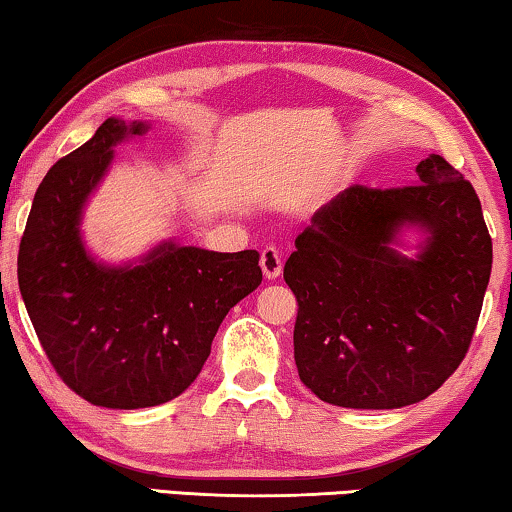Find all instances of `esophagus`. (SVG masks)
Listing matches in <instances>:
<instances>
[{"label": "esophagus", "mask_w": 512, "mask_h": 512, "mask_svg": "<svg viewBox=\"0 0 512 512\" xmlns=\"http://www.w3.org/2000/svg\"><path fill=\"white\" fill-rule=\"evenodd\" d=\"M281 268H284V263H281V254L274 247H265L261 251V270H263V277L265 279H277L281 274Z\"/></svg>", "instance_id": "obj_1"}]
</instances>
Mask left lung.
<instances>
[{
  "instance_id": "obj_1",
  "label": "left lung",
  "mask_w": 512,
  "mask_h": 512,
  "mask_svg": "<svg viewBox=\"0 0 512 512\" xmlns=\"http://www.w3.org/2000/svg\"><path fill=\"white\" fill-rule=\"evenodd\" d=\"M418 184L348 187L314 212L284 265L298 298L300 381L344 409H399L439 390L469 351L492 272L471 182L439 154ZM406 230L421 235L406 257Z\"/></svg>"
}]
</instances>
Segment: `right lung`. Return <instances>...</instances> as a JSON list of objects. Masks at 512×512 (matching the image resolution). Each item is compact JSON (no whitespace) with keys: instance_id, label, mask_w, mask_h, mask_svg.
<instances>
[{"instance_id":"right-lung-1","label":"right lung","mask_w":512,"mask_h":512,"mask_svg":"<svg viewBox=\"0 0 512 512\" xmlns=\"http://www.w3.org/2000/svg\"><path fill=\"white\" fill-rule=\"evenodd\" d=\"M150 122L108 117L48 170L18 254V284L36 337L73 392L106 409H145L201 374L221 321L263 281L258 251L221 254L164 240L138 261H96L83 214L124 140Z\"/></svg>"}]
</instances>
